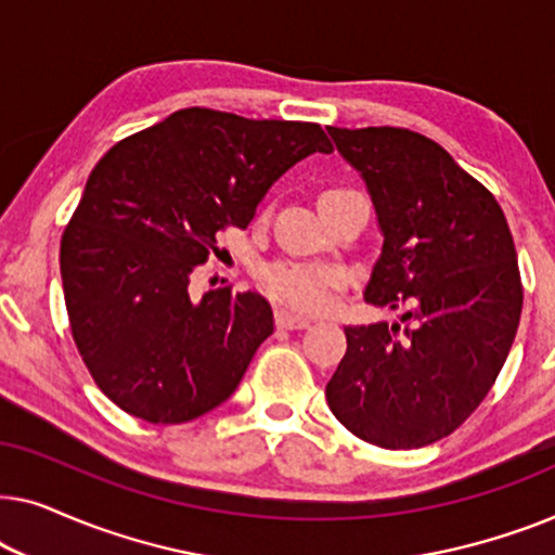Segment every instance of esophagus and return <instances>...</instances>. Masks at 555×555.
<instances>
[{
  "instance_id": "obj_1",
  "label": "esophagus",
  "mask_w": 555,
  "mask_h": 555,
  "mask_svg": "<svg viewBox=\"0 0 555 555\" xmlns=\"http://www.w3.org/2000/svg\"><path fill=\"white\" fill-rule=\"evenodd\" d=\"M275 323L280 325V328L295 331V328H308V325H310V318H306V315H295L293 310L280 308L278 313H275Z\"/></svg>"
}]
</instances>
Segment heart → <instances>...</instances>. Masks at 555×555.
<instances>
[{"instance_id":"b5f03b06","label":"heart","mask_w":555,"mask_h":555,"mask_svg":"<svg viewBox=\"0 0 555 555\" xmlns=\"http://www.w3.org/2000/svg\"><path fill=\"white\" fill-rule=\"evenodd\" d=\"M353 194L348 189H325L321 199H333V196ZM262 283L268 291L287 306L298 310H321L328 302L333 287L340 283L338 270L318 268V264H295V262H278L262 272Z\"/></svg>"}]
</instances>
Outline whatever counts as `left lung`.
Here are the masks:
<instances>
[{
	"label": "left lung",
	"instance_id": "1",
	"mask_svg": "<svg viewBox=\"0 0 555 555\" xmlns=\"http://www.w3.org/2000/svg\"><path fill=\"white\" fill-rule=\"evenodd\" d=\"M328 133L366 181L384 237L363 298L406 313L348 325L325 399L363 442L414 450L452 435L503 369L522 308L513 234L495 196L427 135Z\"/></svg>",
	"mask_w": 555,
	"mask_h": 555
}]
</instances>
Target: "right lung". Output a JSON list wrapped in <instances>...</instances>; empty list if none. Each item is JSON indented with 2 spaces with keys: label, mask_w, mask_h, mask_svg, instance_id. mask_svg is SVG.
Segmentation results:
<instances>
[{
  "label": "right lung",
  "mask_w": 555,
  "mask_h": 555,
  "mask_svg": "<svg viewBox=\"0 0 555 555\" xmlns=\"http://www.w3.org/2000/svg\"><path fill=\"white\" fill-rule=\"evenodd\" d=\"M318 124L184 108L116 143L90 171L60 242L75 346L101 391L151 424H184L232 397L264 338L260 293L194 298L224 227L253 222L287 169L331 154Z\"/></svg>",
  "instance_id": "right-lung-1"
}]
</instances>
